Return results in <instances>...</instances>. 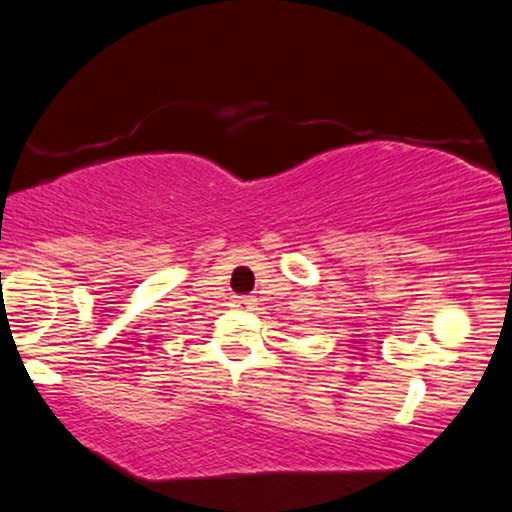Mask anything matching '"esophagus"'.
Returning <instances> with one entry per match:
<instances>
[{
    "label": "esophagus",
    "mask_w": 512,
    "mask_h": 512,
    "mask_svg": "<svg viewBox=\"0 0 512 512\" xmlns=\"http://www.w3.org/2000/svg\"><path fill=\"white\" fill-rule=\"evenodd\" d=\"M254 305H256V298H251V296L235 298V307H242V310H251Z\"/></svg>",
    "instance_id": "obj_1"
}]
</instances>
